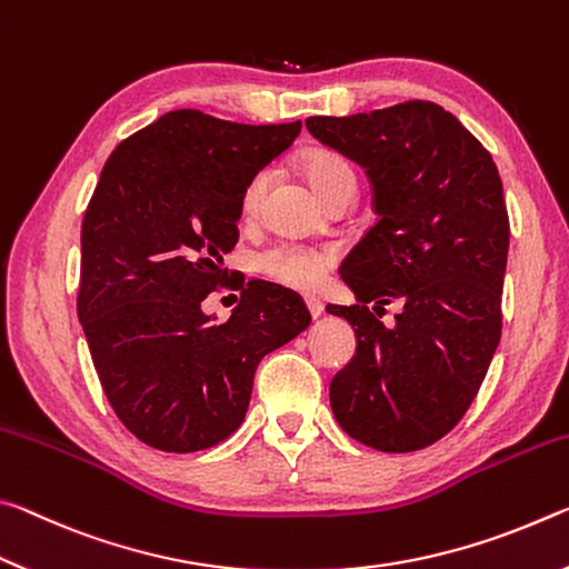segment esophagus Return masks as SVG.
I'll use <instances>...</instances> for the list:
<instances>
[{"label": "esophagus", "mask_w": 569, "mask_h": 569, "mask_svg": "<svg viewBox=\"0 0 569 569\" xmlns=\"http://www.w3.org/2000/svg\"><path fill=\"white\" fill-rule=\"evenodd\" d=\"M305 305H307V310H310V315L315 320L320 318V315L325 312V302L320 300V297H315V295H307L305 297Z\"/></svg>", "instance_id": "esophagus-1"}]
</instances>
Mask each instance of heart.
<instances>
[{
    "label": "heart",
    "mask_w": 569,
    "mask_h": 569,
    "mask_svg": "<svg viewBox=\"0 0 569 569\" xmlns=\"http://www.w3.org/2000/svg\"><path fill=\"white\" fill-rule=\"evenodd\" d=\"M302 173L318 197L325 201L332 197L335 191L346 189V186H356V171L340 153L328 151V148H312L302 156ZM272 181L269 171H257L247 181L244 191H241V213L244 217H254L262 207L264 193ZM335 262V251L322 247H307V244H292V241H279V244L267 247L257 254V269L269 279L279 284L295 287V290H312L318 287L325 274H328L330 264Z\"/></svg>",
    "instance_id": "1"
}]
</instances>
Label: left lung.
Here are the masks:
<instances>
[{"label": "left lung", "instance_id": "obj_1", "mask_svg": "<svg viewBox=\"0 0 569 569\" xmlns=\"http://www.w3.org/2000/svg\"><path fill=\"white\" fill-rule=\"evenodd\" d=\"M305 126L366 169L378 213L340 267L358 305H328L358 340L330 383L332 413L370 449H426L467 413L499 346L509 217L497 163L428 100ZM368 301L399 302L393 329Z\"/></svg>", "mask_w": 569, "mask_h": 569}]
</instances>
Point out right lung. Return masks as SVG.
<instances>
[{"label":"right lung","mask_w":569,"mask_h":569,"mask_svg":"<svg viewBox=\"0 0 569 569\" xmlns=\"http://www.w3.org/2000/svg\"><path fill=\"white\" fill-rule=\"evenodd\" d=\"M300 128L171 110L102 166L82 219L78 318L120 423L158 451L229 439L259 360L312 320L300 295L259 279L227 322L201 310L229 279L241 191Z\"/></svg>","instance_id":"right-lung-1"}]
</instances>
